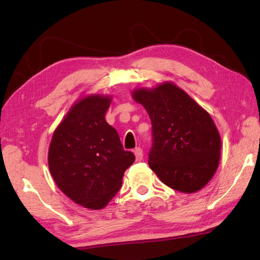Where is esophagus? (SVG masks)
<instances>
[{
  "instance_id": "obj_1",
  "label": "esophagus",
  "mask_w": 260,
  "mask_h": 260,
  "mask_svg": "<svg viewBox=\"0 0 260 260\" xmlns=\"http://www.w3.org/2000/svg\"><path fill=\"white\" fill-rule=\"evenodd\" d=\"M134 154L136 156V161H142V159H143V150L141 147H136L134 150Z\"/></svg>"
}]
</instances>
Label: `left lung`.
<instances>
[{"mask_svg": "<svg viewBox=\"0 0 260 260\" xmlns=\"http://www.w3.org/2000/svg\"><path fill=\"white\" fill-rule=\"evenodd\" d=\"M152 121L148 165L171 189L194 193L212 179L220 162L221 137L211 116L180 87L164 81L132 92Z\"/></svg>", "mask_w": 260, "mask_h": 260, "instance_id": "1", "label": "left lung"}]
</instances>
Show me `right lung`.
Wrapping results in <instances>:
<instances>
[{
    "instance_id": "right-lung-1",
    "label": "right lung",
    "mask_w": 260,
    "mask_h": 260,
    "mask_svg": "<svg viewBox=\"0 0 260 260\" xmlns=\"http://www.w3.org/2000/svg\"><path fill=\"white\" fill-rule=\"evenodd\" d=\"M110 103L112 96L99 93L78 99L54 129L48 152L49 170L59 189L91 210L107 206L135 161L105 119Z\"/></svg>"
}]
</instances>
